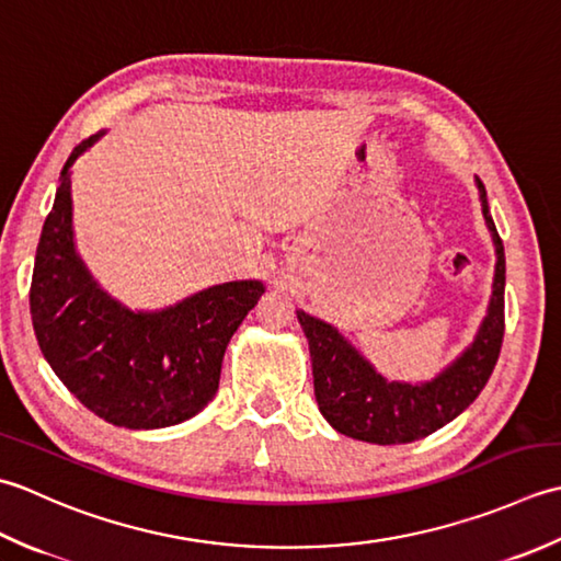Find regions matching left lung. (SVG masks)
Segmentation results:
<instances>
[{"instance_id":"left-lung-1","label":"left lung","mask_w":561,"mask_h":561,"mask_svg":"<svg viewBox=\"0 0 561 561\" xmlns=\"http://www.w3.org/2000/svg\"><path fill=\"white\" fill-rule=\"evenodd\" d=\"M482 213L496 244V276L489 314L479 329L474 344L426 385L387 382L373 365L353 348L339 331L319 319L297 312L310 344L314 397L319 411L339 433L348 438L399 445L431 436L450 424L484 390L491 370L499 360L504 341V285L506 256L504 242L491 220L486 188L477 179Z\"/></svg>"}]
</instances>
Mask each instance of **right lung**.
<instances>
[{
    "instance_id": "add662e5",
    "label": "right lung",
    "mask_w": 561,
    "mask_h": 561,
    "mask_svg": "<svg viewBox=\"0 0 561 561\" xmlns=\"http://www.w3.org/2000/svg\"><path fill=\"white\" fill-rule=\"evenodd\" d=\"M99 137L79 142L60 171L33 266V331L55 375L99 419L133 431L174 426L217 392L225 348L264 285L222 283L162 312L111 300L72 239V164Z\"/></svg>"
}]
</instances>
